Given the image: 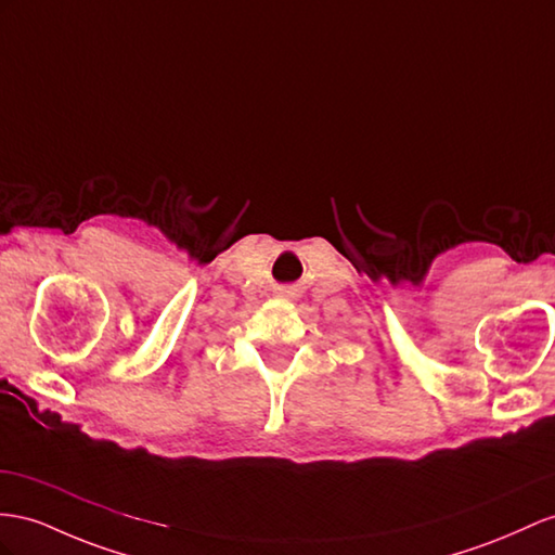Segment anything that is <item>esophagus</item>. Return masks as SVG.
Segmentation results:
<instances>
[{
	"mask_svg": "<svg viewBox=\"0 0 555 555\" xmlns=\"http://www.w3.org/2000/svg\"><path fill=\"white\" fill-rule=\"evenodd\" d=\"M281 297H283V300H295L297 293L293 288H286V291H281Z\"/></svg>",
	"mask_w": 555,
	"mask_h": 555,
	"instance_id": "obj_1",
	"label": "esophagus"
}]
</instances>
